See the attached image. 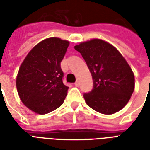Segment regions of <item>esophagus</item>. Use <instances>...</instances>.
<instances>
[{"instance_id": "34e87169", "label": "esophagus", "mask_w": 150, "mask_h": 150, "mask_svg": "<svg viewBox=\"0 0 150 150\" xmlns=\"http://www.w3.org/2000/svg\"><path fill=\"white\" fill-rule=\"evenodd\" d=\"M75 86L76 87L79 86V81H77V82H75Z\"/></svg>"}]
</instances>
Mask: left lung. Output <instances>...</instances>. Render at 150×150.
<instances>
[{
    "label": "left lung",
    "mask_w": 150,
    "mask_h": 150,
    "mask_svg": "<svg viewBox=\"0 0 150 150\" xmlns=\"http://www.w3.org/2000/svg\"><path fill=\"white\" fill-rule=\"evenodd\" d=\"M93 77V89L83 95L87 105L103 114L121 110L135 89L132 68L121 53L106 41L93 39L75 46Z\"/></svg>",
    "instance_id": "8db88e82"
}]
</instances>
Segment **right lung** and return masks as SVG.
<instances>
[{"instance_id": "1", "label": "right lung", "mask_w": 150, "mask_h": 150, "mask_svg": "<svg viewBox=\"0 0 150 150\" xmlns=\"http://www.w3.org/2000/svg\"><path fill=\"white\" fill-rule=\"evenodd\" d=\"M69 42L50 37L34 47L19 68L16 79L22 102L36 114H46L58 108L68 87L63 83L61 62Z\"/></svg>"}]
</instances>
